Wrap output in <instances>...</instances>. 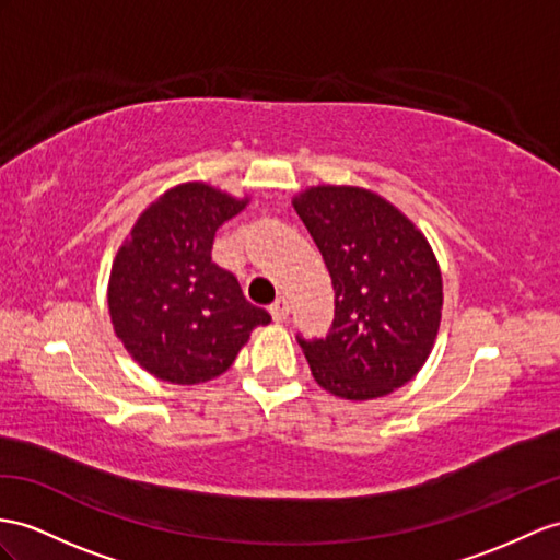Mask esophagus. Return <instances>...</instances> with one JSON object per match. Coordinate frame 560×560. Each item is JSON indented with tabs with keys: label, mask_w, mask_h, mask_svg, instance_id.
<instances>
[{
	"label": "esophagus",
	"mask_w": 560,
	"mask_h": 560,
	"mask_svg": "<svg viewBox=\"0 0 560 560\" xmlns=\"http://www.w3.org/2000/svg\"><path fill=\"white\" fill-rule=\"evenodd\" d=\"M270 313H272V320H276V323L288 320V316H290V302H288V299L278 296L276 302L270 304Z\"/></svg>",
	"instance_id": "34e87169"
}]
</instances>
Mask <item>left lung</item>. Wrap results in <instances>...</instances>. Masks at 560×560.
<instances>
[{
    "label": "left lung",
    "mask_w": 560,
    "mask_h": 560,
    "mask_svg": "<svg viewBox=\"0 0 560 560\" xmlns=\"http://www.w3.org/2000/svg\"><path fill=\"white\" fill-rule=\"evenodd\" d=\"M330 270L335 318L299 347L316 383L365 401L406 385L428 361L442 318V272L428 240L361 187H311L294 199Z\"/></svg>",
    "instance_id": "1"
}]
</instances>
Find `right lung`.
<instances>
[{
  "mask_svg": "<svg viewBox=\"0 0 560 560\" xmlns=\"http://www.w3.org/2000/svg\"><path fill=\"white\" fill-rule=\"evenodd\" d=\"M247 199L187 183L135 223L108 280V311L122 347L144 371L175 385L225 373L270 313L247 302L233 272L211 261L215 230Z\"/></svg>",
  "mask_w": 560,
  "mask_h": 560,
  "instance_id": "obj_1",
  "label": "right lung"
}]
</instances>
